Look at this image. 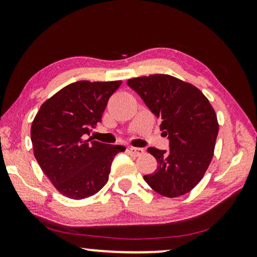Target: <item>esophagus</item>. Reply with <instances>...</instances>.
I'll return each mask as SVG.
<instances>
[{"instance_id":"esophagus-1","label":"esophagus","mask_w":257,"mask_h":257,"mask_svg":"<svg viewBox=\"0 0 257 257\" xmlns=\"http://www.w3.org/2000/svg\"><path fill=\"white\" fill-rule=\"evenodd\" d=\"M128 151H130V153L135 157L142 156V154H144V152H145L144 149H139V147H130Z\"/></svg>"}]
</instances>
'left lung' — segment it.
<instances>
[{"label": "left lung", "mask_w": 257, "mask_h": 257, "mask_svg": "<svg viewBox=\"0 0 257 257\" xmlns=\"http://www.w3.org/2000/svg\"><path fill=\"white\" fill-rule=\"evenodd\" d=\"M127 85L160 119V130L170 140L168 151L147 149L158 167L144 180L163 196L186 194L199 184L212 161L219 132L215 111L198 87L175 77L144 76L128 79Z\"/></svg>", "instance_id": "1"}]
</instances>
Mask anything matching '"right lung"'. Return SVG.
<instances>
[{
    "instance_id": "obj_1",
    "label": "right lung",
    "mask_w": 257,
    "mask_h": 257,
    "mask_svg": "<svg viewBox=\"0 0 257 257\" xmlns=\"http://www.w3.org/2000/svg\"><path fill=\"white\" fill-rule=\"evenodd\" d=\"M121 80H79L42 104L31 125L34 154L42 171L66 198L96 194L108 180L114 156L126 150L92 138L90 128L101 121L108 98Z\"/></svg>"
}]
</instances>
